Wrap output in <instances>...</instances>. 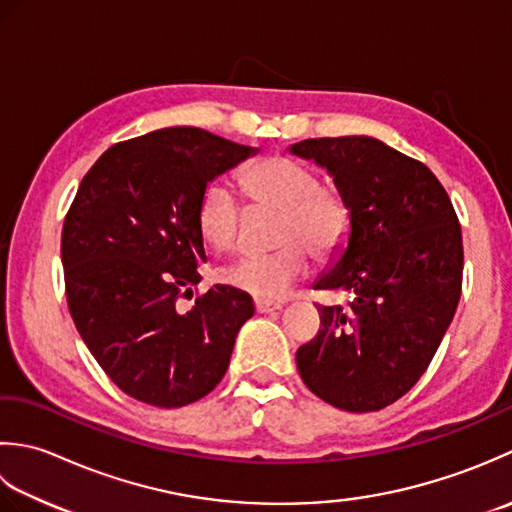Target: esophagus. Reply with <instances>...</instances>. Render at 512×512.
Instances as JSON below:
<instances>
[{"instance_id":"obj_1","label":"esophagus","mask_w":512,"mask_h":512,"mask_svg":"<svg viewBox=\"0 0 512 512\" xmlns=\"http://www.w3.org/2000/svg\"><path fill=\"white\" fill-rule=\"evenodd\" d=\"M254 307L258 314H271V311H278L283 309V302L280 300H265V298H256L254 300Z\"/></svg>"}]
</instances>
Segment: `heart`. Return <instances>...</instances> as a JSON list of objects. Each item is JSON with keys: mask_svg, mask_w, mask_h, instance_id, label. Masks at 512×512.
Segmentation results:
<instances>
[{"mask_svg": "<svg viewBox=\"0 0 512 512\" xmlns=\"http://www.w3.org/2000/svg\"><path fill=\"white\" fill-rule=\"evenodd\" d=\"M249 201L280 207L278 249L234 260L221 271L223 283L256 298H280L307 271V248L318 260L338 254L351 232L344 198L320 187L318 174L285 154H269L241 172ZM243 207L225 181H212L196 205V227L216 252L232 249L241 234Z\"/></svg>", "mask_w": 512, "mask_h": 512, "instance_id": "b5f03b06", "label": "heart"}]
</instances>
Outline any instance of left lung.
Returning <instances> with one entry per match:
<instances>
[{
  "mask_svg": "<svg viewBox=\"0 0 512 512\" xmlns=\"http://www.w3.org/2000/svg\"><path fill=\"white\" fill-rule=\"evenodd\" d=\"M291 154L333 176L351 210L344 254L314 289L347 307L320 311V331L296 351L302 382L331 406L380 411L429 369L462 294V227L424 163L373 137L307 139Z\"/></svg>",
  "mask_w": 512,
  "mask_h": 512,
  "instance_id": "left-lung-1",
  "label": "left lung"
}]
</instances>
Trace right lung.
Segmentation results:
<instances>
[{
    "instance_id": "right-lung-1",
    "label": "right lung",
    "mask_w": 512,
    "mask_h": 512,
    "mask_svg": "<svg viewBox=\"0 0 512 512\" xmlns=\"http://www.w3.org/2000/svg\"><path fill=\"white\" fill-rule=\"evenodd\" d=\"M254 152L201 128H165L114 143L83 176L61 232L68 309L134 400L176 409L205 398L254 316L252 296L227 285L183 307L207 260L198 198Z\"/></svg>"
}]
</instances>
